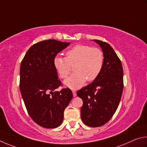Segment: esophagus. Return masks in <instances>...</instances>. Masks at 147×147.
<instances>
[{
    "label": "esophagus",
    "instance_id": "esophagus-1",
    "mask_svg": "<svg viewBox=\"0 0 147 147\" xmlns=\"http://www.w3.org/2000/svg\"><path fill=\"white\" fill-rule=\"evenodd\" d=\"M72 93H73V96L74 97H76L77 96L76 94V92L75 90H72Z\"/></svg>",
    "mask_w": 147,
    "mask_h": 147
}]
</instances>
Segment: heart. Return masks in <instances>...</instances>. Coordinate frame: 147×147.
<instances>
[{
  "label": "heart",
  "mask_w": 147,
  "mask_h": 147,
  "mask_svg": "<svg viewBox=\"0 0 147 147\" xmlns=\"http://www.w3.org/2000/svg\"><path fill=\"white\" fill-rule=\"evenodd\" d=\"M105 57L98 48L86 45H78L66 52L65 57L55 56L53 65L61 78H66L74 66L75 73L64 81L65 85L71 88L81 87L86 81L96 79L102 71Z\"/></svg>",
  "instance_id": "1"
}]
</instances>
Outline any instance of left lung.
Segmentation results:
<instances>
[{
    "mask_svg": "<svg viewBox=\"0 0 147 147\" xmlns=\"http://www.w3.org/2000/svg\"><path fill=\"white\" fill-rule=\"evenodd\" d=\"M101 46L105 61L96 79L78 91L83 99L81 117L86 125L98 127L111 119L119 106L123 90V69L121 62L109 44L94 40Z\"/></svg>",
    "mask_w": 147,
    "mask_h": 147,
    "instance_id": "left-lung-1",
    "label": "left lung"
}]
</instances>
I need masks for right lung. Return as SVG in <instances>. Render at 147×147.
<instances>
[{"instance_id":"obj_1","label":"right lung","mask_w":147,"mask_h":147,"mask_svg":"<svg viewBox=\"0 0 147 147\" xmlns=\"http://www.w3.org/2000/svg\"><path fill=\"white\" fill-rule=\"evenodd\" d=\"M69 42L42 40L31 46L20 64V90L31 118L40 127L54 128L63 121L64 110L73 97L61 86L53 59Z\"/></svg>"}]
</instances>
